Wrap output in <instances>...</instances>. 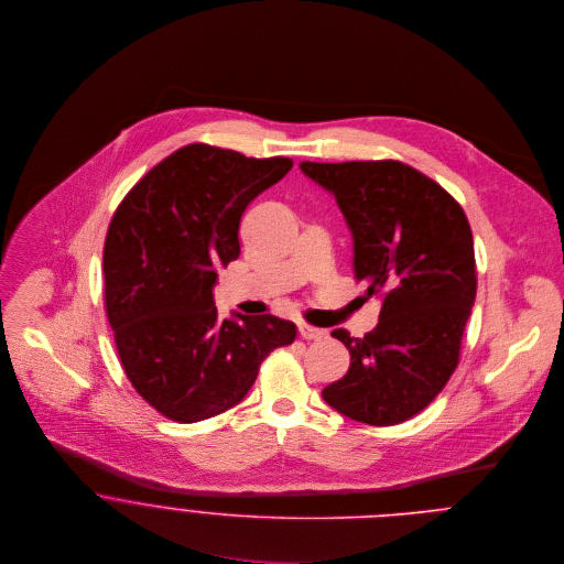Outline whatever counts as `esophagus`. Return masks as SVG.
<instances>
[{"instance_id": "34e87169", "label": "esophagus", "mask_w": 564, "mask_h": 564, "mask_svg": "<svg viewBox=\"0 0 564 564\" xmlns=\"http://www.w3.org/2000/svg\"><path fill=\"white\" fill-rule=\"evenodd\" d=\"M300 336L302 338H306V340H317V338H323L325 336V332L319 329V327H313V325H308V323H300Z\"/></svg>"}]
</instances>
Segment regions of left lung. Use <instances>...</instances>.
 Masks as SVG:
<instances>
[{
  "label": "left lung",
  "instance_id": "left-lung-1",
  "mask_svg": "<svg viewBox=\"0 0 564 564\" xmlns=\"http://www.w3.org/2000/svg\"><path fill=\"white\" fill-rule=\"evenodd\" d=\"M300 169L334 195L354 241V278L367 284V297L382 300L380 322L362 338L332 332L351 362L323 400L360 423H402L458 367L478 289L467 215L403 162L306 161Z\"/></svg>",
  "mask_w": 564,
  "mask_h": 564
}]
</instances>
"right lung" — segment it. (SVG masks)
Segmentation results:
<instances>
[{"mask_svg":"<svg viewBox=\"0 0 564 564\" xmlns=\"http://www.w3.org/2000/svg\"><path fill=\"white\" fill-rule=\"evenodd\" d=\"M289 159H247L193 143L156 164L119 204L104 245V297L137 393L166 419L195 423L242 402L260 362L295 340V323L219 319L217 269L241 253L251 199Z\"/></svg>","mask_w":564,"mask_h":564,"instance_id":"right-lung-1","label":"right lung"}]
</instances>
